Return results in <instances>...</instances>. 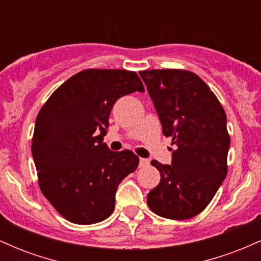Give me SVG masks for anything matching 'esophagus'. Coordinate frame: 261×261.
Wrapping results in <instances>:
<instances>
[{"label": "esophagus", "instance_id": "esophagus-1", "mask_svg": "<svg viewBox=\"0 0 261 261\" xmlns=\"http://www.w3.org/2000/svg\"><path fill=\"white\" fill-rule=\"evenodd\" d=\"M149 164V161L147 158H140V167H146Z\"/></svg>", "mask_w": 261, "mask_h": 261}]
</instances>
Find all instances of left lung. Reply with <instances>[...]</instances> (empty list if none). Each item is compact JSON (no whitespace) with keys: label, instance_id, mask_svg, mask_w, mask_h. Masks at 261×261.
<instances>
[{"label":"left lung","instance_id":"8db88e82","mask_svg":"<svg viewBox=\"0 0 261 261\" xmlns=\"http://www.w3.org/2000/svg\"><path fill=\"white\" fill-rule=\"evenodd\" d=\"M164 136L173 137L172 163L153 160L161 181L147 195L158 216L188 220L208 205L227 175L229 136L222 106L210 87L184 70L140 72Z\"/></svg>","mask_w":261,"mask_h":261}]
</instances>
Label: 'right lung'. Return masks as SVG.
I'll return each mask as SVG.
<instances>
[{
  "instance_id": "1",
  "label": "right lung",
  "mask_w": 261,
  "mask_h": 261,
  "mask_svg": "<svg viewBox=\"0 0 261 261\" xmlns=\"http://www.w3.org/2000/svg\"><path fill=\"white\" fill-rule=\"evenodd\" d=\"M145 92L136 72L85 70L53 93L35 120L32 154L44 196L66 220L100 222L112 215L119 184L139 166L133 152L103 142L119 98Z\"/></svg>"
}]
</instances>
